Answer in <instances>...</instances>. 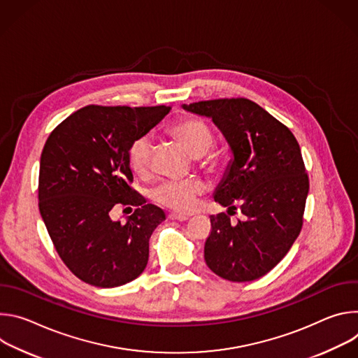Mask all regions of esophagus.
<instances>
[{
    "label": "esophagus",
    "mask_w": 358,
    "mask_h": 358,
    "mask_svg": "<svg viewBox=\"0 0 358 358\" xmlns=\"http://www.w3.org/2000/svg\"><path fill=\"white\" fill-rule=\"evenodd\" d=\"M169 218H170L171 221H180V222H184V221L188 220L187 215H184V214H177V213H171V214L169 215Z\"/></svg>",
    "instance_id": "1"
}]
</instances>
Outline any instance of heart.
<instances>
[{
    "mask_svg": "<svg viewBox=\"0 0 358 358\" xmlns=\"http://www.w3.org/2000/svg\"><path fill=\"white\" fill-rule=\"evenodd\" d=\"M171 134L180 140L191 156L203 166L214 167L218 164V155L211 152L214 137L210 126L199 119H184L174 123ZM152 157V141L148 136H140L133 140L129 148V163L137 174H145L150 170ZM203 191L199 181H164L151 189V198L160 206L177 213H189L195 206V198Z\"/></svg>",
    "mask_w": 358,
    "mask_h": 358,
    "instance_id": "b5f03b06",
    "label": "heart"
}]
</instances>
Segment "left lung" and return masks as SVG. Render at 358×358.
Listing matches in <instances>:
<instances>
[{"mask_svg": "<svg viewBox=\"0 0 358 358\" xmlns=\"http://www.w3.org/2000/svg\"><path fill=\"white\" fill-rule=\"evenodd\" d=\"M182 109L210 117L232 151L214 192L228 214L211 215L203 258L222 279H259L285 258L303 225L309 178L299 143L285 124L249 99L206 100ZM236 205L244 218L232 224L229 215Z\"/></svg>", "mask_w": 358, "mask_h": 358, "instance_id": "8db88e82", "label": "left lung"}]
</instances>
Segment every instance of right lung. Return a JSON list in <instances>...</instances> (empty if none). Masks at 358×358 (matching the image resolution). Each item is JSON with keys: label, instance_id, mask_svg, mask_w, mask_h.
Returning <instances> with one entry per match:
<instances>
[{"label": "right lung", "instance_id": "obj_1", "mask_svg": "<svg viewBox=\"0 0 358 358\" xmlns=\"http://www.w3.org/2000/svg\"><path fill=\"white\" fill-rule=\"evenodd\" d=\"M169 112V106L89 105L66 117L43 145L41 217L64 264L92 286H122L147 266L150 236L166 214L129 185V148ZM119 203L138 207L126 224L110 218Z\"/></svg>", "mask_w": 358, "mask_h": 358}]
</instances>
